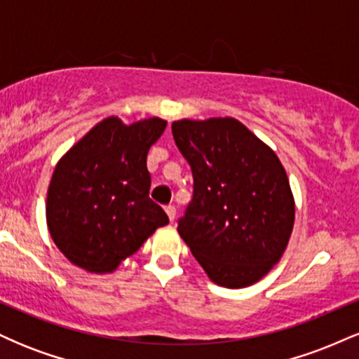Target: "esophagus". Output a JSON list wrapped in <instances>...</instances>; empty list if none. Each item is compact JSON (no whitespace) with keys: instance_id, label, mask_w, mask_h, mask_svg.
<instances>
[{"instance_id":"34e87169","label":"esophagus","mask_w":359,"mask_h":359,"mask_svg":"<svg viewBox=\"0 0 359 359\" xmlns=\"http://www.w3.org/2000/svg\"><path fill=\"white\" fill-rule=\"evenodd\" d=\"M165 212H167L168 219H170V221H174V219H175V214H177V211H175V205H167V208H165Z\"/></svg>"}]
</instances>
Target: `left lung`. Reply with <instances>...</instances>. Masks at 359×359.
Instances as JSON below:
<instances>
[{"mask_svg":"<svg viewBox=\"0 0 359 359\" xmlns=\"http://www.w3.org/2000/svg\"><path fill=\"white\" fill-rule=\"evenodd\" d=\"M172 135L194 177L177 231L214 283L243 288L258 282L282 258L294 228L285 168L234 118L180 119Z\"/></svg>","mask_w":359,"mask_h":359,"instance_id":"8db88e82","label":"left lung"}]
</instances>
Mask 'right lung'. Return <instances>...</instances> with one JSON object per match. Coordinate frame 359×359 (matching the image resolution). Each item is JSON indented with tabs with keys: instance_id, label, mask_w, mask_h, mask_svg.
<instances>
[{
	"instance_id": "obj_1",
	"label": "right lung",
	"mask_w": 359,
	"mask_h": 359,
	"mask_svg": "<svg viewBox=\"0 0 359 359\" xmlns=\"http://www.w3.org/2000/svg\"><path fill=\"white\" fill-rule=\"evenodd\" d=\"M167 121L133 125L111 116L97 123L57 163L47 194V226L65 258L104 273L138 251L165 211L148 197L147 155Z\"/></svg>"
}]
</instances>
